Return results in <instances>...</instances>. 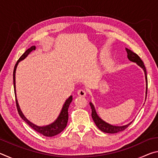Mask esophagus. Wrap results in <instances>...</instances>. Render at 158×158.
Returning a JSON list of instances; mask_svg holds the SVG:
<instances>
[{
  "label": "esophagus",
  "instance_id": "34e87169",
  "mask_svg": "<svg viewBox=\"0 0 158 158\" xmlns=\"http://www.w3.org/2000/svg\"><path fill=\"white\" fill-rule=\"evenodd\" d=\"M77 94H78L79 96H81V97H84V96L86 95V92H85V90L80 89L79 90H78V92H77Z\"/></svg>",
  "mask_w": 158,
  "mask_h": 158
}]
</instances>
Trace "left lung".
Masks as SVG:
<instances>
[{
    "label": "left lung",
    "mask_w": 158,
    "mask_h": 158,
    "mask_svg": "<svg viewBox=\"0 0 158 158\" xmlns=\"http://www.w3.org/2000/svg\"><path fill=\"white\" fill-rule=\"evenodd\" d=\"M125 50H126L127 53V58L130 61H132L134 63H136L139 66H140L141 68L143 69L144 71V74H145V78H146V95H147V89H148V80H147V74H146V69L145 68V65H144L143 62L140 58V57L137 54V53H134L132 51L125 48ZM90 106L92 109V114L91 116L94 121L95 125H97V127L100 129L101 131H102L106 133H110V134H114L117 133L119 132H121V131H123L124 130L126 129V128L129 126V125L132 123V122H130V123H128L125 125H123V126H115V125H112L107 123L105 121H104L102 119H101L100 117L98 116L97 114V112L95 111V106L93 105L91 102H90Z\"/></svg>",
    "instance_id": "left-lung-1"
}]
</instances>
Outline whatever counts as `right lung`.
Here are the masks:
<instances>
[{
    "instance_id": "add662e5",
    "label": "right lung",
    "mask_w": 158,
    "mask_h": 158,
    "mask_svg": "<svg viewBox=\"0 0 158 158\" xmlns=\"http://www.w3.org/2000/svg\"><path fill=\"white\" fill-rule=\"evenodd\" d=\"M35 49V47L32 46L31 48H29L26 52L23 53V55L19 58V59L17 60V63L15 66L14 71H13V83H14V89H15V99H16V104H17V111L19 112V114L21 116L23 121L27 123V124L30 125V126L33 128V130L37 131V132L42 134V135L45 136V137H53V136L57 135L58 134L60 133L62 131L65 129V127L67 126V123L68 121V108L69 106L70 105V103L73 101V96L70 95L69 97L67 99L65 102L64 103L63 106L61 111L59 114V116L57 118V119L54 122H53L52 123H51L48 125H45V126H37V125L33 124V123H31L30 121L26 118L24 116V115L23 114L22 111H21L19 105L18 104V101L17 99V95H16V88H15V73H16V69H17V67L19 63L21 60H22L28 56V55L32 51Z\"/></svg>"
}]
</instances>
